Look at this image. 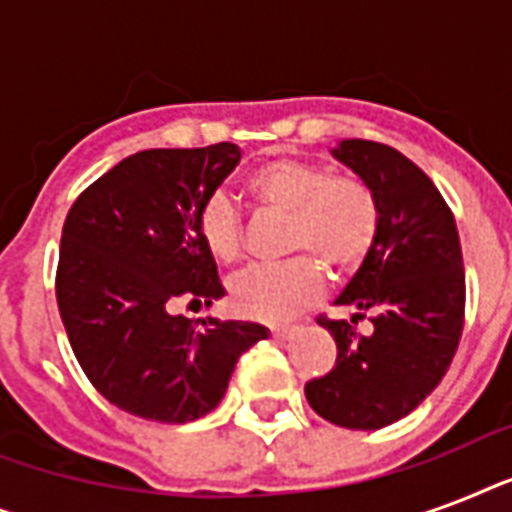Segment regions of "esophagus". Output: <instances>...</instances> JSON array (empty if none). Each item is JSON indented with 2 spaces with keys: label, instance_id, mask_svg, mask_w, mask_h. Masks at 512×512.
Wrapping results in <instances>:
<instances>
[{
  "label": "esophagus",
  "instance_id": "esophagus-1",
  "mask_svg": "<svg viewBox=\"0 0 512 512\" xmlns=\"http://www.w3.org/2000/svg\"><path fill=\"white\" fill-rule=\"evenodd\" d=\"M295 329L297 327H289V324H287V327H273L271 332H273V337H281V340H284V337L295 335Z\"/></svg>",
  "mask_w": 512,
  "mask_h": 512
}]
</instances>
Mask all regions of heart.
<instances>
[{"mask_svg": "<svg viewBox=\"0 0 512 512\" xmlns=\"http://www.w3.org/2000/svg\"><path fill=\"white\" fill-rule=\"evenodd\" d=\"M249 199L265 212H287L284 249L303 252L281 263H255L228 284L233 305L244 316L284 321L324 292L319 262L335 276L356 273L380 236V201L364 180L332 175L327 167L295 159H273L249 172ZM201 244L220 263H233L244 247L239 209L223 193L209 196L196 215Z\"/></svg>", "mask_w": 512, "mask_h": 512, "instance_id": "obj_1", "label": "heart"}]
</instances>
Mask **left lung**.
<instances>
[{
  "label": "left lung",
  "mask_w": 512,
  "mask_h": 512,
  "mask_svg": "<svg viewBox=\"0 0 512 512\" xmlns=\"http://www.w3.org/2000/svg\"><path fill=\"white\" fill-rule=\"evenodd\" d=\"M332 154L380 201L372 255L337 305L350 321L319 316L337 342L332 372L305 382V398L324 420L377 430L414 412L452 364L465 324V265L454 215L433 180L401 151L374 140H342ZM373 313V332H355Z\"/></svg>",
  "instance_id": "obj_1"
}]
</instances>
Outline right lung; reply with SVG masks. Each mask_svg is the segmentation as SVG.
<instances>
[{
	"label": "right lung",
	"mask_w": 512,
	"mask_h": 512,
	"mask_svg": "<svg viewBox=\"0 0 512 512\" xmlns=\"http://www.w3.org/2000/svg\"><path fill=\"white\" fill-rule=\"evenodd\" d=\"M239 159L233 143L140 151L68 209L55 273L60 319L87 380L135 417H204L241 353L268 337L249 321L175 313L225 295L196 215Z\"/></svg>",
	"instance_id": "add662e5"
}]
</instances>
